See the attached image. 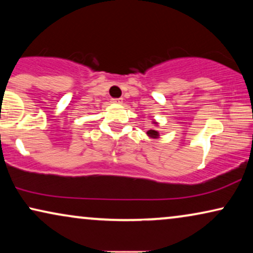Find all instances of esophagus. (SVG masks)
<instances>
[{
    "label": "esophagus",
    "mask_w": 253,
    "mask_h": 253,
    "mask_svg": "<svg viewBox=\"0 0 253 253\" xmlns=\"http://www.w3.org/2000/svg\"><path fill=\"white\" fill-rule=\"evenodd\" d=\"M112 102H113V103H117V105H120V103L123 102V99H121V98H119V99H113Z\"/></svg>",
    "instance_id": "obj_1"
}]
</instances>
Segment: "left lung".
Wrapping results in <instances>:
<instances>
[{
  "instance_id": "obj_1",
  "label": "left lung",
  "mask_w": 253,
  "mask_h": 253,
  "mask_svg": "<svg viewBox=\"0 0 253 253\" xmlns=\"http://www.w3.org/2000/svg\"><path fill=\"white\" fill-rule=\"evenodd\" d=\"M154 124H157V122H153ZM147 136L150 137V138H153V139H155V138H159V136H160V134H159V132L157 130H153V129H151V130H148L147 131Z\"/></svg>"
}]
</instances>
